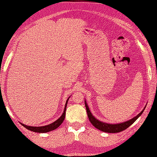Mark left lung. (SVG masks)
<instances>
[{"instance_id": "left-lung-1", "label": "left lung", "mask_w": 157, "mask_h": 157, "mask_svg": "<svg viewBox=\"0 0 157 157\" xmlns=\"http://www.w3.org/2000/svg\"><path fill=\"white\" fill-rule=\"evenodd\" d=\"M85 104L86 113H87L89 120H90L91 123H92L96 128H97V129L101 130L103 132H110V133L119 132L123 130H125V129H127L128 127H130V126L132 125V124L134 123L140 116L142 115V113H143L144 109H145L144 108L141 112H140L138 115L135 116V118H132L130 121H126V122H124L120 124H109V123H105L101 122V121L97 120V118H95L94 117L92 116V114L91 113L90 110L89 109V107L87 106V104H86V101H85Z\"/></svg>"}]
</instances>
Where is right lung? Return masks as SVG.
Segmentation results:
<instances>
[{
    "mask_svg": "<svg viewBox=\"0 0 157 157\" xmlns=\"http://www.w3.org/2000/svg\"><path fill=\"white\" fill-rule=\"evenodd\" d=\"M68 99L66 101V104H65V109H64V111L63 113L62 116L60 117L58 119L57 121H56L55 122H53V123L49 124L48 125H45V126H41V127H34V126H29V125H26L25 124H22V126H24L25 128H26L27 129L29 130L33 131V132H40V133H44V132H48L49 131L53 130L56 129V128L59 127V126L61 125L62 123L63 122L64 119H65V111H66V106H67V101Z\"/></svg>",
    "mask_w": 157,
    "mask_h": 157,
    "instance_id": "add662e5",
    "label": "right lung"
}]
</instances>
